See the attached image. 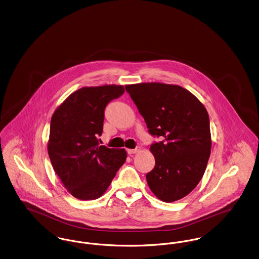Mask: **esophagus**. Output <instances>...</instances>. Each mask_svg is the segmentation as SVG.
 Segmentation results:
<instances>
[{"instance_id":"esophagus-1","label":"esophagus","mask_w":259,"mask_h":259,"mask_svg":"<svg viewBox=\"0 0 259 259\" xmlns=\"http://www.w3.org/2000/svg\"><path fill=\"white\" fill-rule=\"evenodd\" d=\"M139 150H140V148H135V149H127V152H128V154H129V155H132V154H134V153H137Z\"/></svg>"}]
</instances>
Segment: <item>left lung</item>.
Returning <instances> with one entry per match:
<instances>
[{"instance_id":"1","label":"left lung","mask_w":259,"mask_h":259,"mask_svg":"<svg viewBox=\"0 0 259 259\" xmlns=\"http://www.w3.org/2000/svg\"><path fill=\"white\" fill-rule=\"evenodd\" d=\"M148 132L162 137L150 146L155 166L146 178L152 193L170 203L188 195L201 181L210 154L208 111L179 85L144 82L125 85Z\"/></svg>"}]
</instances>
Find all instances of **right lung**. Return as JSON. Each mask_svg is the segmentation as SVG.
<instances>
[{"label": "right lung", "mask_w": 259, "mask_h": 259, "mask_svg": "<svg viewBox=\"0 0 259 259\" xmlns=\"http://www.w3.org/2000/svg\"><path fill=\"white\" fill-rule=\"evenodd\" d=\"M124 93L122 85L82 87L52 114L48 151L69 193L79 200L101 197L127 157L124 148L100 146L104 111Z\"/></svg>", "instance_id": "obj_1"}]
</instances>
